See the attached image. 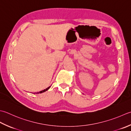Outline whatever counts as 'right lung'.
<instances>
[{"label":"right lung","mask_w":131,"mask_h":131,"mask_svg":"<svg viewBox=\"0 0 131 131\" xmlns=\"http://www.w3.org/2000/svg\"><path fill=\"white\" fill-rule=\"evenodd\" d=\"M50 87H51V86H49L48 88H47L46 89H44V90H42V91H40V92H37V93H34V94H39V93H43V92H46V91H47V90H49L50 88Z\"/></svg>","instance_id":"add662e5"}]
</instances>
